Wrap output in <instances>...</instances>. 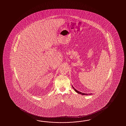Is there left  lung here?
<instances>
[{"label":"left lung","mask_w":126,"mask_h":126,"mask_svg":"<svg viewBox=\"0 0 126 126\" xmlns=\"http://www.w3.org/2000/svg\"><path fill=\"white\" fill-rule=\"evenodd\" d=\"M72 87H73V88L74 89V90H75V91L76 92H77L78 94H81L82 95H90V94H92V93H91V94H86V93H82V92H80V91H78V90H77L76 89H75L74 88V87L72 86Z\"/></svg>","instance_id":"left-lung-1"}]
</instances>
